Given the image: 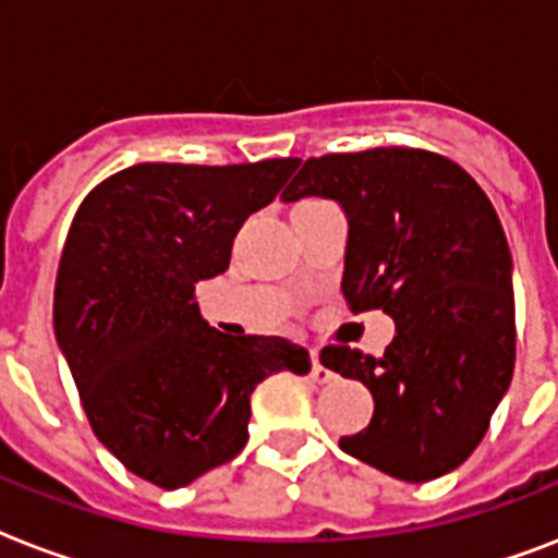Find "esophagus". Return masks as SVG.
Here are the masks:
<instances>
[{"label": "esophagus", "mask_w": 558, "mask_h": 558, "mask_svg": "<svg viewBox=\"0 0 558 558\" xmlns=\"http://www.w3.org/2000/svg\"><path fill=\"white\" fill-rule=\"evenodd\" d=\"M310 379L318 381V385H327L332 381V371L322 365V359H318V350H310Z\"/></svg>", "instance_id": "34e87169"}]
</instances>
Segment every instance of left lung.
<instances>
[{
	"label": "left lung",
	"mask_w": 558,
	"mask_h": 558,
	"mask_svg": "<svg viewBox=\"0 0 558 558\" xmlns=\"http://www.w3.org/2000/svg\"><path fill=\"white\" fill-rule=\"evenodd\" d=\"M327 196L348 214L341 292L350 313L397 324L385 356L332 344L322 365L373 393L365 432L339 446L385 475L425 484L484 440L515 367L512 257L475 179L416 147L306 159L283 199Z\"/></svg>",
	"instance_id": "obj_1"
}]
</instances>
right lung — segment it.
<instances>
[{
	"instance_id": "add662e5",
	"label": "right lung",
	"mask_w": 558,
	"mask_h": 558,
	"mask_svg": "<svg viewBox=\"0 0 558 558\" xmlns=\"http://www.w3.org/2000/svg\"><path fill=\"white\" fill-rule=\"evenodd\" d=\"M295 168L144 161L92 187L74 214L57 266V344L95 437L153 486L179 489L236 458L254 388L310 371L304 348L228 339L196 306V283L228 269L240 226Z\"/></svg>"
}]
</instances>
